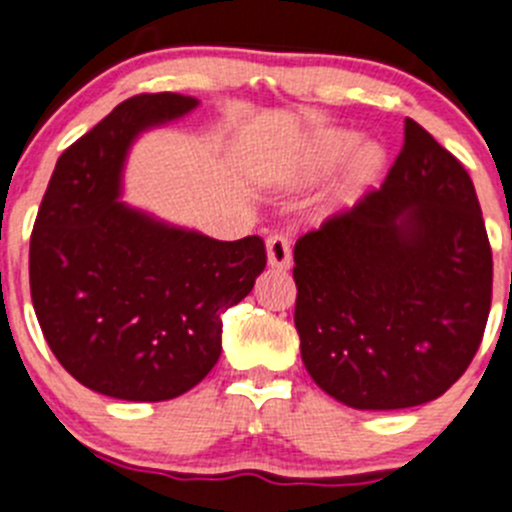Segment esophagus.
<instances>
[{
	"mask_svg": "<svg viewBox=\"0 0 512 512\" xmlns=\"http://www.w3.org/2000/svg\"><path fill=\"white\" fill-rule=\"evenodd\" d=\"M267 262H270V267L288 270L290 262H293V250H290L288 237H283V234H270L267 237Z\"/></svg>",
	"mask_w": 512,
	"mask_h": 512,
	"instance_id": "34e87169",
	"label": "esophagus"
}]
</instances>
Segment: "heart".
<instances>
[{"mask_svg": "<svg viewBox=\"0 0 512 512\" xmlns=\"http://www.w3.org/2000/svg\"><path fill=\"white\" fill-rule=\"evenodd\" d=\"M356 136L343 128H323L310 138L308 148H305L303 161H300V174L303 176H318L336 166L343 156L348 154V148L353 146ZM386 154L384 148L376 143H361L353 151L351 161H348L346 179L341 184V197L356 194L358 189L369 186L376 179L381 169H384Z\"/></svg>", "mask_w": 512, "mask_h": 512, "instance_id": "b5f03b06", "label": "heart"}]
</instances>
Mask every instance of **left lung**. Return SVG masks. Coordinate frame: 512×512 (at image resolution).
I'll return each instance as SVG.
<instances>
[{"instance_id":"left-lung-1","label":"left lung","mask_w":512,"mask_h":512,"mask_svg":"<svg viewBox=\"0 0 512 512\" xmlns=\"http://www.w3.org/2000/svg\"><path fill=\"white\" fill-rule=\"evenodd\" d=\"M300 356L353 409L427 404L467 371L493 300V252L465 166L417 121L381 189L295 242Z\"/></svg>"}]
</instances>
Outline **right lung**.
Returning <instances> with one entry per match:
<instances>
[{
	"label": "right lung",
	"mask_w": 512,
	"mask_h": 512,
	"mask_svg": "<svg viewBox=\"0 0 512 512\" xmlns=\"http://www.w3.org/2000/svg\"><path fill=\"white\" fill-rule=\"evenodd\" d=\"M199 105L141 93L62 151L30 240V290L47 346L73 379L126 401L197 386L222 353V313L265 270V242L212 240L121 202L128 148Z\"/></svg>",
	"instance_id": "right-lung-1"
}]
</instances>
